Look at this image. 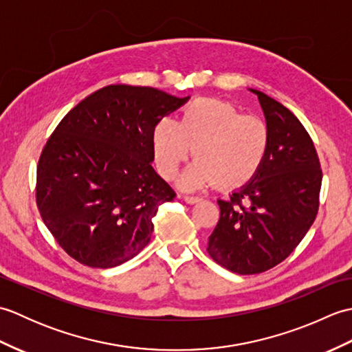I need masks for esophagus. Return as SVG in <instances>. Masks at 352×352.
Returning <instances> with one entry per match:
<instances>
[{"mask_svg":"<svg viewBox=\"0 0 352 352\" xmlns=\"http://www.w3.org/2000/svg\"><path fill=\"white\" fill-rule=\"evenodd\" d=\"M184 201L188 204H195L198 201H201V197H192V195H184Z\"/></svg>","mask_w":352,"mask_h":352,"instance_id":"obj_1","label":"esophagus"}]
</instances>
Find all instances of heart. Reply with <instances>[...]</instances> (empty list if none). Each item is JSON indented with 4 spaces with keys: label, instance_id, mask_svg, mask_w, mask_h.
Instances as JSON below:
<instances>
[{
    "label": "heart",
    "instance_id": "1",
    "mask_svg": "<svg viewBox=\"0 0 352 352\" xmlns=\"http://www.w3.org/2000/svg\"><path fill=\"white\" fill-rule=\"evenodd\" d=\"M269 146V129L258 118L246 116L233 104L201 98L188 104L177 124L168 118L153 131L154 162L172 180L192 153L195 163L186 169L180 184L199 189L207 184L233 189L257 174Z\"/></svg>",
    "mask_w": 352,
    "mask_h": 352
}]
</instances>
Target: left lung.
Wrapping results in <instances>:
<instances>
[{
	"mask_svg": "<svg viewBox=\"0 0 352 352\" xmlns=\"http://www.w3.org/2000/svg\"><path fill=\"white\" fill-rule=\"evenodd\" d=\"M257 94L269 129V146L252 180L228 199L208 237L216 263L241 275L261 274L286 260L315 221L322 169L313 140L298 118Z\"/></svg>",
	"mask_w": 352,
	"mask_h": 352,
	"instance_id": "1",
	"label": "left lung"
}]
</instances>
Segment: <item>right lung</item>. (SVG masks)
Segmentation results:
<instances>
[{"instance_id":"1","label":"right lung","mask_w":352,"mask_h":352,"mask_svg":"<svg viewBox=\"0 0 352 352\" xmlns=\"http://www.w3.org/2000/svg\"><path fill=\"white\" fill-rule=\"evenodd\" d=\"M188 100L110 85L77 104L52 131L37 163L36 204L78 263L113 267L148 245L159 207L175 198L151 166L153 131Z\"/></svg>"}]
</instances>
